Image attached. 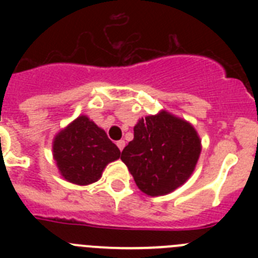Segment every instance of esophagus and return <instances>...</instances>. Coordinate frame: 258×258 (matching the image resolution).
Segmentation results:
<instances>
[{
    "label": "esophagus",
    "mask_w": 258,
    "mask_h": 258,
    "mask_svg": "<svg viewBox=\"0 0 258 258\" xmlns=\"http://www.w3.org/2000/svg\"><path fill=\"white\" fill-rule=\"evenodd\" d=\"M116 145H117L118 150H120V151H122V149H124V147H125V141L124 140L117 141V142H116Z\"/></svg>",
    "instance_id": "esophagus-1"
}]
</instances>
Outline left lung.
Segmentation results:
<instances>
[{
	"label": "left lung",
	"instance_id": "obj_1",
	"mask_svg": "<svg viewBox=\"0 0 258 258\" xmlns=\"http://www.w3.org/2000/svg\"><path fill=\"white\" fill-rule=\"evenodd\" d=\"M202 151L195 127L183 118L161 111L141 118L121 160L137 186L150 197L165 195L190 178Z\"/></svg>",
	"mask_w": 258,
	"mask_h": 258
}]
</instances>
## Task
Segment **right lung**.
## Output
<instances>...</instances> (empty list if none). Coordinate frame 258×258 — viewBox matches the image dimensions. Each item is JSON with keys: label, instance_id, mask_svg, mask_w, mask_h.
Here are the masks:
<instances>
[{"label": "right lung", "instance_id": "1", "mask_svg": "<svg viewBox=\"0 0 258 258\" xmlns=\"http://www.w3.org/2000/svg\"><path fill=\"white\" fill-rule=\"evenodd\" d=\"M52 155L63 178L86 186L101 178L107 164L120 157V150L103 129L83 115L56 134Z\"/></svg>", "mask_w": 258, "mask_h": 258}]
</instances>
